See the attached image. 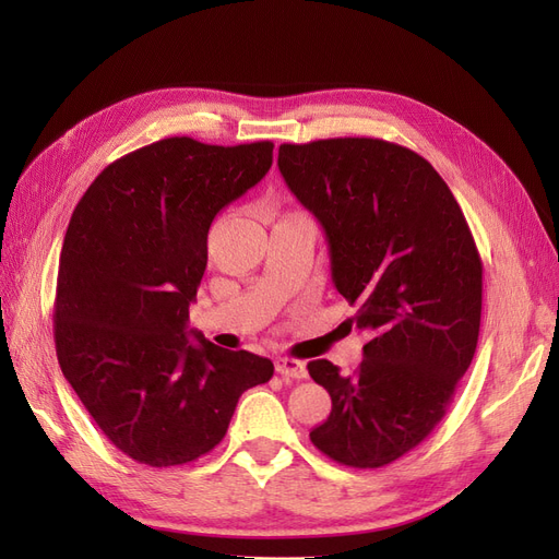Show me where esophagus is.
<instances>
[{"label": "esophagus", "mask_w": 559, "mask_h": 559, "mask_svg": "<svg viewBox=\"0 0 559 559\" xmlns=\"http://www.w3.org/2000/svg\"><path fill=\"white\" fill-rule=\"evenodd\" d=\"M275 368H277V373H280L284 380H302V378L308 376L306 364L298 361V359H289V357L277 359Z\"/></svg>", "instance_id": "obj_1"}]
</instances>
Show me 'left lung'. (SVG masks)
<instances>
[{"label":"left lung","mask_w":559,"mask_h":559,"mask_svg":"<svg viewBox=\"0 0 559 559\" xmlns=\"http://www.w3.org/2000/svg\"><path fill=\"white\" fill-rule=\"evenodd\" d=\"M280 173L324 226L337 294L368 335L349 376L308 364L331 394L312 445L352 468L417 448L450 408L476 354L483 261L460 202L431 163L373 138L280 146Z\"/></svg>","instance_id":"obj_1"}]
</instances>
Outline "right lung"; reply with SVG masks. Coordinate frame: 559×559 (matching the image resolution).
Here are the masks:
<instances>
[{
	"label": "right lung",
	"instance_id": "obj_1",
	"mask_svg": "<svg viewBox=\"0 0 559 559\" xmlns=\"http://www.w3.org/2000/svg\"><path fill=\"white\" fill-rule=\"evenodd\" d=\"M273 146L154 142L107 165L70 218L53 302L58 361L99 431L134 462L200 460L224 441L247 389L273 378L270 359L186 331L214 216L265 177Z\"/></svg>",
	"mask_w": 559,
	"mask_h": 559
}]
</instances>
